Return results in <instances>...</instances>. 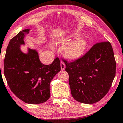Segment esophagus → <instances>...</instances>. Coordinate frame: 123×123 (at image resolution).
I'll use <instances>...</instances> for the list:
<instances>
[{
  "label": "esophagus",
  "mask_w": 123,
  "mask_h": 123,
  "mask_svg": "<svg viewBox=\"0 0 123 123\" xmlns=\"http://www.w3.org/2000/svg\"><path fill=\"white\" fill-rule=\"evenodd\" d=\"M65 68H66V66H65V64L64 62H61V70H65Z\"/></svg>",
  "instance_id": "1"
}]
</instances>
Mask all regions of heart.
Returning a JSON list of instances; mask_svg holds the SVG:
<instances>
[{"mask_svg":"<svg viewBox=\"0 0 123 123\" xmlns=\"http://www.w3.org/2000/svg\"><path fill=\"white\" fill-rule=\"evenodd\" d=\"M87 43L85 40L78 38L66 46L64 51L65 55L70 59L77 58L84 52Z\"/></svg>","mask_w":123,"mask_h":123,"instance_id":"b5f03b06","label":"heart"}]
</instances>
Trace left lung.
<instances>
[{"mask_svg": "<svg viewBox=\"0 0 123 123\" xmlns=\"http://www.w3.org/2000/svg\"><path fill=\"white\" fill-rule=\"evenodd\" d=\"M74 99L93 104L108 93L116 74V61L111 43H97L83 56L72 62L63 60Z\"/></svg>", "mask_w": 123, "mask_h": 123, "instance_id": "8db88e82", "label": "left lung"}]
</instances>
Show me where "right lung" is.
<instances>
[{"label": "right lung", "mask_w": 123, "mask_h": 123, "mask_svg": "<svg viewBox=\"0 0 123 123\" xmlns=\"http://www.w3.org/2000/svg\"><path fill=\"white\" fill-rule=\"evenodd\" d=\"M20 31L8 43L4 60V74L11 90L18 98L32 105L43 103L50 98V83L61 70L58 57L46 65L40 61L36 50L29 49L27 54L20 50L24 32Z\"/></svg>", "instance_id": "obj_1"}]
</instances>
